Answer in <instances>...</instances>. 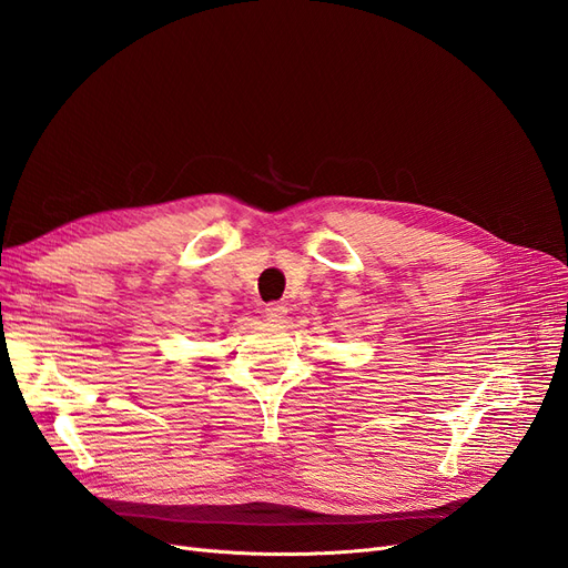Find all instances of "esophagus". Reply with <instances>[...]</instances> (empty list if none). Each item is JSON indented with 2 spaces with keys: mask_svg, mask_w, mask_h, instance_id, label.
I'll return each instance as SVG.
<instances>
[{
  "mask_svg": "<svg viewBox=\"0 0 568 568\" xmlns=\"http://www.w3.org/2000/svg\"><path fill=\"white\" fill-rule=\"evenodd\" d=\"M286 313H288V307L284 303H267L265 305V317L270 322H282Z\"/></svg>",
  "mask_w": 568,
  "mask_h": 568,
  "instance_id": "34e87169",
  "label": "esophagus"
}]
</instances>
